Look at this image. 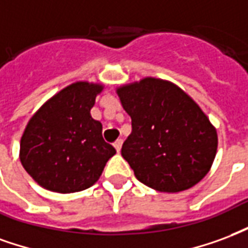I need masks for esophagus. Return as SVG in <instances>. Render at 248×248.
<instances>
[{
	"label": "esophagus",
	"mask_w": 248,
	"mask_h": 248,
	"mask_svg": "<svg viewBox=\"0 0 248 248\" xmlns=\"http://www.w3.org/2000/svg\"><path fill=\"white\" fill-rule=\"evenodd\" d=\"M122 145H123V140H117V141H115V144H113V146H115V149H116L117 152L122 151Z\"/></svg>",
	"instance_id": "esophagus-1"
}]
</instances>
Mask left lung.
I'll return each instance as SVG.
<instances>
[{
	"mask_svg": "<svg viewBox=\"0 0 248 248\" xmlns=\"http://www.w3.org/2000/svg\"><path fill=\"white\" fill-rule=\"evenodd\" d=\"M132 119V133L122 148L135 176L164 193L190 189L216 158V128L200 106L170 82L144 78L116 90Z\"/></svg>",
	"mask_w": 248,
	"mask_h": 248,
	"instance_id": "obj_1",
	"label": "left lung"
}]
</instances>
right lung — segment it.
I'll list each match as a JSON object with an SVG mask.
<instances>
[{"label":"right lung","mask_w":248,"mask_h":248,"mask_svg":"<svg viewBox=\"0 0 248 248\" xmlns=\"http://www.w3.org/2000/svg\"><path fill=\"white\" fill-rule=\"evenodd\" d=\"M102 84L72 83L48 99L29 120L19 158L39 185L55 193L88 189L102 176L116 149L104 141L91 108Z\"/></svg>","instance_id":"1"}]
</instances>
